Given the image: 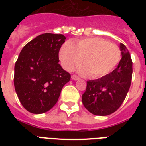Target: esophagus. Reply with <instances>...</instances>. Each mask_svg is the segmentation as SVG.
I'll list each match as a JSON object with an SVG mask.
<instances>
[{
    "mask_svg": "<svg viewBox=\"0 0 146 146\" xmlns=\"http://www.w3.org/2000/svg\"><path fill=\"white\" fill-rule=\"evenodd\" d=\"M71 79H72V80H79V79H80V78L78 77L77 76H76V75H72L71 76Z\"/></svg>",
    "mask_w": 146,
    "mask_h": 146,
    "instance_id": "34e87169",
    "label": "esophagus"
}]
</instances>
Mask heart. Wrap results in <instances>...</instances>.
Returning a JSON list of instances; mask_svg holds the SVG:
<instances>
[{"instance_id":"obj_1","label":"heart","mask_w":146,"mask_h":146,"mask_svg":"<svg viewBox=\"0 0 146 146\" xmlns=\"http://www.w3.org/2000/svg\"><path fill=\"white\" fill-rule=\"evenodd\" d=\"M59 58L66 70L71 71L81 63L79 68L82 75L94 79L108 75L121 59V50L117 44L98 37L87 38L64 43L60 48Z\"/></svg>"}]
</instances>
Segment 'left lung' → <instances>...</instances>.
<instances>
[{"label": "left lung", "mask_w": 146, "mask_h": 146, "mask_svg": "<svg viewBox=\"0 0 146 146\" xmlns=\"http://www.w3.org/2000/svg\"><path fill=\"white\" fill-rule=\"evenodd\" d=\"M122 58L117 68L108 75L87 81L82 104L94 115L107 116L115 112L124 101L130 87L133 74L131 57L124 44L120 43Z\"/></svg>", "instance_id": "obj_1"}]
</instances>
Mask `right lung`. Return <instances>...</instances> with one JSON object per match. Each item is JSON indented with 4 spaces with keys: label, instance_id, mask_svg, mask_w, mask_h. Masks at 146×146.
<instances>
[{
    "label": "right lung",
    "instance_id": "right-lung-1",
    "mask_svg": "<svg viewBox=\"0 0 146 146\" xmlns=\"http://www.w3.org/2000/svg\"><path fill=\"white\" fill-rule=\"evenodd\" d=\"M66 37L44 33L22 49L14 67V87L19 102L29 112L45 113L52 108L70 74L59 64L58 54Z\"/></svg>",
    "mask_w": 146,
    "mask_h": 146
}]
</instances>
